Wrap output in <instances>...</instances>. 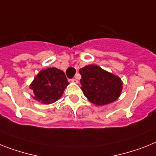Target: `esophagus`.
I'll return each mask as SVG.
<instances>
[{
	"label": "esophagus",
	"mask_w": 156,
	"mask_h": 156,
	"mask_svg": "<svg viewBox=\"0 0 156 156\" xmlns=\"http://www.w3.org/2000/svg\"><path fill=\"white\" fill-rule=\"evenodd\" d=\"M70 81L72 82V83H78V80H77L76 78H73V79L70 80Z\"/></svg>",
	"instance_id": "1"
}]
</instances>
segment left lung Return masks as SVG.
Listing matches in <instances>:
<instances>
[{"mask_svg": "<svg viewBox=\"0 0 156 156\" xmlns=\"http://www.w3.org/2000/svg\"><path fill=\"white\" fill-rule=\"evenodd\" d=\"M80 88L90 102L104 106L115 102L123 90V81L118 76L89 64L80 69Z\"/></svg>", "mask_w": 156, "mask_h": 156, "instance_id": "1", "label": "left lung"}]
</instances>
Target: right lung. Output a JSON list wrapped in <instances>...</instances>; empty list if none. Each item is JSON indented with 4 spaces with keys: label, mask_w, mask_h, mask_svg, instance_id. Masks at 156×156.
I'll return each mask as SVG.
<instances>
[{
    "label": "right lung",
    "mask_w": 156,
    "mask_h": 156,
    "mask_svg": "<svg viewBox=\"0 0 156 156\" xmlns=\"http://www.w3.org/2000/svg\"><path fill=\"white\" fill-rule=\"evenodd\" d=\"M69 83L62 70L48 68L41 70L29 85L33 98L44 104H50L60 100Z\"/></svg>",
    "instance_id": "right-lung-1"
}]
</instances>
